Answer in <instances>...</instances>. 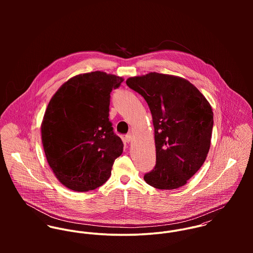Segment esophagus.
<instances>
[{"mask_svg":"<svg viewBox=\"0 0 253 253\" xmlns=\"http://www.w3.org/2000/svg\"><path fill=\"white\" fill-rule=\"evenodd\" d=\"M132 140H133V134H132V133H128V134L126 135V142L129 143V142H131Z\"/></svg>","mask_w":253,"mask_h":253,"instance_id":"obj_1","label":"esophagus"}]
</instances>
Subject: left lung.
<instances>
[{"instance_id": "left-lung-1", "label": "left lung", "mask_w": 253, "mask_h": 253, "mask_svg": "<svg viewBox=\"0 0 253 253\" xmlns=\"http://www.w3.org/2000/svg\"><path fill=\"white\" fill-rule=\"evenodd\" d=\"M152 114L156 167L144 175L150 186H184L204 165L211 148L213 112L204 94L178 76L151 72L126 80Z\"/></svg>"}]
</instances>
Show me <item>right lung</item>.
<instances>
[{
    "label": "right lung",
    "mask_w": 253,
    "mask_h": 253,
    "mask_svg": "<svg viewBox=\"0 0 253 253\" xmlns=\"http://www.w3.org/2000/svg\"><path fill=\"white\" fill-rule=\"evenodd\" d=\"M124 81L101 71L79 74L53 94L44 112L42 142L58 181L75 192L108 180L124 143L109 122L110 93Z\"/></svg>",
    "instance_id": "obj_1"
}]
</instances>
